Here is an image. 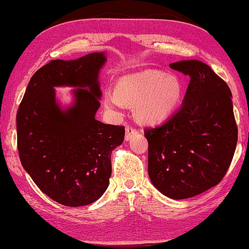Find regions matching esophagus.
I'll return each instance as SVG.
<instances>
[{"label": "esophagus", "instance_id": "34e87169", "mask_svg": "<svg viewBox=\"0 0 249 249\" xmlns=\"http://www.w3.org/2000/svg\"><path fill=\"white\" fill-rule=\"evenodd\" d=\"M137 133H138V131H137L136 129H135L134 126H132V125H126V127H125V136H124V139H125L126 141H129V140H131Z\"/></svg>", "mask_w": 249, "mask_h": 249}]
</instances>
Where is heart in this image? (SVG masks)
Segmentation results:
<instances>
[{
    "mask_svg": "<svg viewBox=\"0 0 249 249\" xmlns=\"http://www.w3.org/2000/svg\"><path fill=\"white\" fill-rule=\"evenodd\" d=\"M183 96V85L173 76L160 71L147 70L120 78L117 90L108 88L104 103L116 113L126 104H136V116L143 123L155 124L167 118Z\"/></svg>",
    "mask_w": 249,
    "mask_h": 249,
    "instance_id": "b5f03b06",
    "label": "heart"
}]
</instances>
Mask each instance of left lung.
Instances as JSON below:
<instances>
[{
  "mask_svg": "<svg viewBox=\"0 0 249 249\" xmlns=\"http://www.w3.org/2000/svg\"><path fill=\"white\" fill-rule=\"evenodd\" d=\"M170 69L190 78L184 104L164 124L147 127L148 175L166 196L185 199L219 184L235 154L238 127L231 89L206 63Z\"/></svg>",
  "mask_w": 249,
  "mask_h": 249,
  "instance_id": "left-lung-1",
  "label": "left lung"
}]
</instances>
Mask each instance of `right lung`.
Here are the masks:
<instances>
[{
    "label": "right lung",
    "instance_id": "1",
    "mask_svg": "<svg viewBox=\"0 0 249 249\" xmlns=\"http://www.w3.org/2000/svg\"><path fill=\"white\" fill-rule=\"evenodd\" d=\"M105 61L104 53L52 60L33 74L18 110L22 167L44 194L66 207L102 196L111 177V153L124 139V125L94 118L102 95L97 76ZM55 86L80 87L72 107L58 108Z\"/></svg>",
    "mask_w": 249,
    "mask_h": 249
}]
</instances>
